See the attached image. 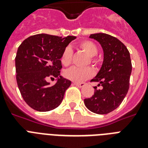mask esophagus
<instances>
[{
    "label": "esophagus",
    "instance_id": "esophagus-1",
    "mask_svg": "<svg viewBox=\"0 0 148 148\" xmlns=\"http://www.w3.org/2000/svg\"><path fill=\"white\" fill-rule=\"evenodd\" d=\"M74 85H76L77 87H78V88H82L85 85V84L84 83H78V82H74Z\"/></svg>",
    "mask_w": 148,
    "mask_h": 148
}]
</instances>
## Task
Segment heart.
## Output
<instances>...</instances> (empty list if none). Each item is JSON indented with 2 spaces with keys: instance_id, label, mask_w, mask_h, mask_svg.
Listing matches in <instances>:
<instances>
[{
  "instance_id": "1",
  "label": "heart",
  "mask_w": 148,
  "mask_h": 148,
  "mask_svg": "<svg viewBox=\"0 0 148 148\" xmlns=\"http://www.w3.org/2000/svg\"><path fill=\"white\" fill-rule=\"evenodd\" d=\"M78 47L83 51H84L89 57H90V61L93 64H97V60L95 59V57L97 53V47L95 43L91 40H85L81 41L79 44ZM72 59V51L70 47H66L63 51L61 57H60V61L64 66H68L71 64ZM94 71L93 70L89 67H73L67 69L64 72L65 77L67 79L74 82H82L86 81L87 79L90 78L93 76Z\"/></svg>"
}]
</instances>
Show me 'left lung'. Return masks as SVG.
Listing matches in <instances>:
<instances>
[{
  "mask_svg": "<svg viewBox=\"0 0 148 148\" xmlns=\"http://www.w3.org/2000/svg\"><path fill=\"white\" fill-rule=\"evenodd\" d=\"M90 38L98 41L103 51L101 70L91 80L102 88L94 87L95 94L84 99V104L95 114H106L118 108L127 94L132 70L131 57L126 46L113 36L98 33Z\"/></svg>",
  "mask_w": 148,
  "mask_h": 148,
  "instance_id": "1",
  "label": "left lung"
}]
</instances>
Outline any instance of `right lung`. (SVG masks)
I'll return each mask as SVG.
<instances>
[{"label": "right lung", "instance_id": "1", "mask_svg": "<svg viewBox=\"0 0 148 148\" xmlns=\"http://www.w3.org/2000/svg\"><path fill=\"white\" fill-rule=\"evenodd\" d=\"M76 37L39 34L21 43L15 58L16 79L24 101L34 110L49 111L58 108L71 81L60 76V57ZM48 77L57 82L51 86Z\"/></svg>", "mask_w": 148, "mask_h": 148}]
</instances>
